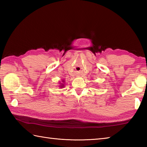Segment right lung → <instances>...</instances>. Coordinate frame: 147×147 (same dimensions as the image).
<instances>
[{
  "instance_id": "right-lung-1",
  "label": "right lung",
  "mask_w": 147,
  "mask_h": 147,
  "mask_svg": "<svg viewBox=\"0 0 147 147\" xmlns=\"http://www.w3.org/2000/svg\"><path fill=\"white\" fill-rule=\"evenodd\" d=\"M62 82H64V81H62ZM60 87H61V88H62V87H64V84L61 83V85H60Z\"/></svg>"
}]
</instances>
